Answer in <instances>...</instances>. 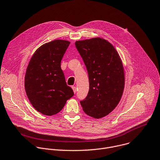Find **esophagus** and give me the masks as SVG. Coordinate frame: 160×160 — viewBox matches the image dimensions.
Listing matches in <instances>:
<instances>
[{
	"mask_svg": "<svg viewBox=\"0 0 160 160\" xmlns=\"http://www.w3.org/2000/svg\"><path fill=\"white\" fill-rule=\"evenodd\" d=\"M72 89H73V92L75 93H76V91H77V88H76V87H74V86H72Z\"/></svg>",
	"mask_w": 160,
	"mask_h": 160,
	"instance_id": "1",
	"label": "esophagus"
}]
</instances>
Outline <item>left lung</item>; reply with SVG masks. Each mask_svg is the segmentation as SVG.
<instances>
[{"instance_id": "8db88e82", "label": "left lung", "mask_w": 160, "mask_h": 160, "mask_svg": "<svg viewBox=\"0 0 160 160\" xmlns=\"http://www.w3.org/2000/svg\"><path fill=\"white\" fill-rule=\"evenodd\" d=\"M75 46L89 78L88 95L80 104L88 116L102 118L117 107L122 97L125 82L122 60L114 46L103 38L77 41Z\"/></svg>"}]
</instances>
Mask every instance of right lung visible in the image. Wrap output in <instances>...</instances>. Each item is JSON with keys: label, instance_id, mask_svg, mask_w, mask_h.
I'll list each match as a JSON object with an SVG mask.
<instances>
[{"label": "right lung", "instance_id": "right-lung-1", "mask_svg": "<svg viewBox=\"0 0 160 160\" xmlns=\"http://www.w3.org/2000/svg\"><path fill=\"white\" fill-rule=\"evenodd\" d=\"M70 42L56 39L34 52L27 67L24 87L33 108L46 116L58 113L74 95L67 85L61 61Z\"/></svg>", "mask_w": 160, "mask_h": 160}]
</instances>
